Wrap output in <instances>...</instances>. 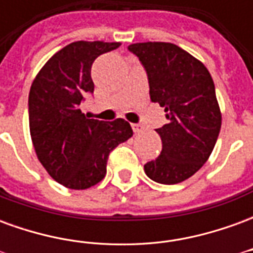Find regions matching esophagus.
Segmentation results:
<instances>
[{"instance_id":"1","label":"esophagus","mask_w":253,"mask_h":253,"mask_svg":"<svg viewBox=\"0 0 253 253\" xmlns=\"http://www.w3.org/2000/svg\"><path fill=\"white\" fill-rule=\"evenodd\" d=\"M132 130H134V132H142L143 131V126L142 125H139V123H134V125H131Z\"/></svg>"}]
</instances>
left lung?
<instances>
[{"label": "left lung", "instance_id": "obj_1", "mask_svg": "<svg viewBox=\"0 0 253 253\" xmlns=\"http://www.w3.org/2000/svg\"><path fill=\"white\" fill-rule=\"evenodd\" d=\"M139 59L153 103L164 107L168 123L156 131L161 154L143 165L160 184H177L201 169L217 142L221 112L210 73L196 58L172 43L148 42L127 47Z\"/></svg>", "mask_w": 253, "mask_h": 253}]
</instances>
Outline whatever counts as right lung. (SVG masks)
I'll return each instance as SVG.
<instances>
[{
	"label": "right lung",
	"mask_w": 253,
	"mask_h": 253,
	"mask_svg": "<svg viewBox=\"0 0 253 253\" xmlns=\"http://www.w3.org/2000/svg\"><path fill=\"white\" fill-rule=\"evenodd\" d=\"M121 43L74 42L54 54L32 83L30 131L36 156L48 175L72 190H86L104 179L114 149L132 137L123 119H88L80 105L93 94L94 59Z\"/></svg>",
	"instance_id": "right-lung-1"
}]
</instances>
